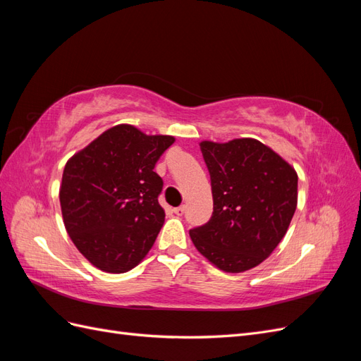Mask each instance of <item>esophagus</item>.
<instances>
[{"label": "esophagus", "mask_w": 361, "mask_h": 361, "mask_svg": "<svg viewBox=\"0 0 361 361\" xmlns=\"http://www.w3.org/2000/svg\"><path fill=\"white\" fill-rule=\"evenodd\" d=\"M173 212H174V214H176L178 216L183 215V212H185V206H178V207H174V209H173Z\"/></svg>", "instance_id": "obj_1"}]
</instances>
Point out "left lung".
<instances>
[{"instance_id":"left-lung-1","label":"left lung","mask_w":361,"mask_h":361,"mask_svg":"<svg viewBox=\"0 0 361 361\" xmlns=\"http://www.w3.org/2000/svg\"><path fill=\"white\" fill-rule=\"evenodd\" d=\"M211 174V220L190 231L200 253L226 272L262 264L286 235L297 209L298 176L274 150L255 138L202 141Z\"/></svg>"}]
</instances>
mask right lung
<instances>
[{
	"mask_svg": "<svg viewBox=\"0 0 361 361\" xmlns=\"http://www.w3.org/2000/svg\"><path fill=\"white\" fill-rule=\"evenodd\" d=\"M174 143L130 125L113 126L75 154L63 171L64 227L80 253L105 272L137 267L164 224L162 179L154 171Z\"/></svg>",
	"mask_w": 361,
	"mask_h": 361,
	"instance_id": "obj_1",
	"label": "right lung"
}]
</instances>
